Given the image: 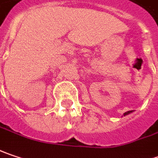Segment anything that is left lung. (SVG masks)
<instances>
[{"label": "left lung", "instance_id": "obj_1", "mask_svg": "<svg viewBox=\"0 0 158 158\" xmlns=\"http://www.w3.org/2000/svg\"><path fill=\"white\" fill-rule=\"evenodd\" d=\"M131 112H132V110H131V111H127V112H125V113L123 114V115H126V114H130V113H131Z\"/></svg>", "mask_w": 158, "mask_h": 158}]
</instances>
